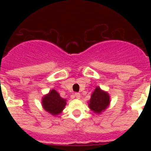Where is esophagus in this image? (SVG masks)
<instances>
[{
	"instance_id": "34e87169",
	"label": "esophagus",
	"mask_w": 151,
	"mask_h": 151,
	"mask_svg": "<svg viewBox=\"0 0 151 151\" xmlns=\"http://www.w3.org/2000/svg\"><path fill=\"white\" fill-rule=\"evenodd\" d=\"M75 97H76L77 99H80V97H81V94L79 93H76L75 94Z\"/></svg>"
}]
</instances>
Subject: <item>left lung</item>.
Masks as SVG:
<instances>
[{
  "mask_svg": "<svg viewBox=\"0 0 151 151\" xmlns=\"http://www.w3.org/2000/svg\"><path fill=\"white\" fill-rule=\"evenodd\" d=\"M88 106L94 113L101 114L106 110L110 104V97L107 92L100 87H96L88 102Z\"/></svg>",
  "mask_w": 151,
  "mask_h": 151,
  "instance_id": "8db88e82",
  "label": "left lung"
}]
</instances>
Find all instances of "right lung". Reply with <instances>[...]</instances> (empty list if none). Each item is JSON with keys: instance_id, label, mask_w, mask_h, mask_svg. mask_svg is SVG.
I'll return each instance as SVG.
<instances>
[{"instance_id": "add662e5", "label": "right lung", "mask_w": 151, "mask_h": 151, "mask_svg": "<svg viewBox=\"0 0 151 151\" xmlns=\"http://www.w3.org/2000/svg\"><path fill=\"white\" fill-rule=\"evenodd\" d=\"M41 104L45 111L52 116H57L64 110L66 100L62 98L55 89H51L49 93L42 97Z\"/></svg>"}]
</instances>
